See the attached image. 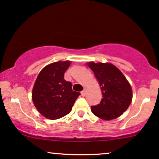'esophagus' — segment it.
<instances>
[{
	"mask_svg": "<svg viewBox=\"0 0 159 159\" xmlns=\"http://www.w3.org/2000/svg\"><path fill=\"white\" fill-rule=\"evenodd\" d=\"M86 93H87V91H86V90H84L83 91H81V94L82 96H84Z\"/></svg>",
	"mask_w": 159,
	"mask_h": 159,
	"instance_id": "esophagus-1",
	"label": "esophagus"
}]
</instances>
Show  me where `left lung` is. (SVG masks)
Segmentation results:
<instances>
[{
	"label": "left lung",
	"mask_w": 159,
	"mask_h": 159,
	"mask_svg": "<svg viewBox=\"0 0 159 159\" xmlns=\"http://www.w3.org/2000/svg\"><path fill=\"white\" fill-rule=\"evenodd\" d=\"M88 66L99 83L103 97L99 104L91 106L92 112L105 120L119 117L132 102V88L126 78L115 66L110 63L90 62Z\"/></svg>",
	"instance_id": "obj_1"
}]
</instances>
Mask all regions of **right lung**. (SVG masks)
I'll list each match as a JSON object with an SVG mask.
<instances>
[{
	"label": "right lung",
	"instance_id": "1",
	"mask_svg": "<svg viewBox=\"0 0 159 159\" xmlns=\"http://www.w3.org/2000/svg\"><path fill=\"white\" fill-rule=\"evenodd\" d=\"M70 61H58L42 69L32 92L34 105L42 115L57 120L68 114L80 93L73 91L72 83L63 78Z\"/></svg>",
	"mask_w": 159,
	"mask_h": 159
}]
</instances>
